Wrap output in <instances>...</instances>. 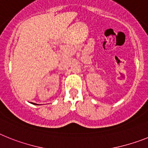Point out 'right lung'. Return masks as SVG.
Segmentation results:
<instances>
[{"mask_svg": "<svg viewBox=\"0 0 148 148\" xmlns=\"http://www.w3.org/2000/svg\"><path fill=\"white\" fill-rule=\"evenodd\" d=\"M33 104H34V103H33Z\"/></svg>", "mask_w": 148, "mask_h": 148, "instance_id": "add662e5", "label": "right lung"}]
</instances>
